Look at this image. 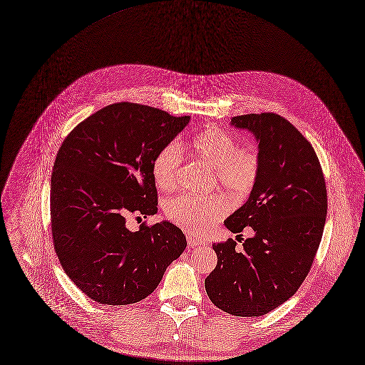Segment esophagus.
I'll return each mask as SVG.
<instances>
[{"label":"esophagus","instance_id":"obj_1","mask_svg":"<svg viewBox=\"0 0 365 365\" xmlns=\"http://www.w3.org/2000/svg\"><path fill=\"white\" fill-rule=\"evenodd\" d=\"M187 242H188V246H190V247H197V246L202 245V241H201V240L194 238V237H191V235H188V237H187Z\"/></svg>","mask_w":365,"mask_h":365}]
</instances>
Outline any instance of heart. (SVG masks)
I'll return each mask as SVG.
<instances>
[{"label":"heart","mask_w":365,"mask_h":365,"mask_svg":"<svg viewBox=\"0 0 365 365\" xmlns=\"http://www.w3.org/2000/svg\"><path fill=\"white\" fill-rule=\"evenodd\" d=\"M190 145L194 155L212 170L214 182L232 200L242 201L250 195L262 170V157L255 145H240L235 134L214 125L198 133ZM181 164V147L177 143L164 145L151 164L155 184L164 191L173 190L178 182ZM228 212L230 204L222 195L181 194L164 204L167 220L190 234H204Z\"/></svg>","instance_id":"b5f03b06"}]
</instances>
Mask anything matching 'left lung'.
Returning a JSON list of instances; mask_svg holds the SVG:
<instances>
[{"label": "left lung", "mask_w": 365, "mask_h": 365, "mask_svg": "<svg viewBox=\"0 0 365 365\" xmlns=\"http://www.w3.org/2000/svg\"><path fill=\"white\" fill-rule=\"evenodd\" d=\"M259 141L262 170L249 200L225 227L253 237L212 245L218 262L205 279L211 302L241 317L263 316L300 287L316 257L327 215L326 180L310 141L276 113L232 118Z\"/></svg>", "instance_id": "8db88e82"}]
</instances>
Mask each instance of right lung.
<instances>
[{"label":"right lung","mask_w":365,"mask_h":365,"mask_svg":"<svg viewBox=\"0 0 365 365\" xmlns=\"http://www.w3.org/2000/svg\"><path fill=\"white\" fill-rule=\"evenodd\" d=\"M155 108L120 102L79 123L58 150L51 178L53 247L69 279L92 300L145 299L187 240L170 222L131 232L125 218L157 212L151 164L188 124Z\"/></svg>","instance_id":"1"}]
</instances>
